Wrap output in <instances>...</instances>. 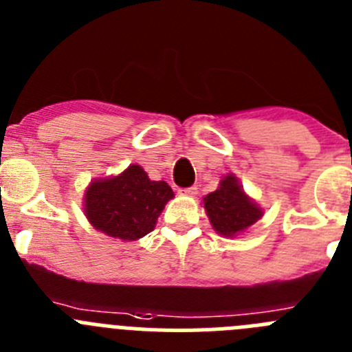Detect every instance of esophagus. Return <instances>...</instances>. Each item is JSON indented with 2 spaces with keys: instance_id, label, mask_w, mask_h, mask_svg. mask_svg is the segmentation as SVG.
Instances as JSON below:
<instances>
[{
  "instance_id": "1",
  "label": "esophagus",
  "mask_w": 352,
  "mask_h": 352,
  "mask_svg": "<svg viewBox=\"0 0 352 352\" xmlns=\"http://www.w3.org/2000/svg\"><path fill=\"white\" fill-rule=\"evenodd\" d=\"M179 194L186 195V197H195V195H197V188H195V186H190V188H185V190H179Z\"/></svg>"
}]
</instances>
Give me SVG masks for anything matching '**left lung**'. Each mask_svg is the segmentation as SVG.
Here are the masks:
<instances>
[{
  "label": "left lung",
  "instance_id": "8db88e82",
  "mask_svg": "<svg viewBox=\"0 0 352 352\" xmlns=\"http://www.w3.org/2000/svg\"><path fill=\"white\" fill-rule=\"evenodd\" d=\"M203 204L211 227L223 238L243 234L264 214L263 208L248 197L231 173L220 179L217 190L203 197Z\"/></svg>",
  "mask_w": 352,
  "mask_h": 352
}]
</instances>
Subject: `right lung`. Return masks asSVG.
Returning a JSON list of instances; mask_svg holds the SVG:
<instances>
[{"mask_svg": "<svg viewBox=\"0 0 352 352\" xmlns=\"http://www.w3.org/2000/svg\"><path fill=\"white\" fill-rule=\"evenodd\" d=\"M174 192L166 182H153L138 164L123 173L93 179L82 197V210L96 231L121 241H138L157 226Z\"/></svg>", "mask_w": 352, "mask_h": 352, "instance_id": "add662e5", "label": "right lung"}]
</instances>
